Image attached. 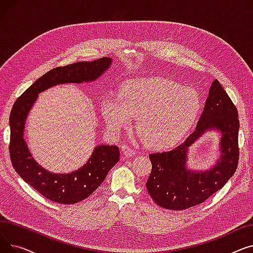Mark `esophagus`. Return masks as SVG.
<instances>
[{"mask_svg": "<svg viewBox=\"0 0 253 253\" xmlns=\"http://www.w3.org/2000/svg\"><path fill=\"white\" fill-rule=\"evenodd\" d=\"M122 152L126 157H132V156L135 155V151L133 149H131L129 145H127V144L122 145Z\"/></svg>", "mask_w": 253, "mask_h": 253, "instance_id": "esophagus-1", "label": "esophagus"}]
</instances>
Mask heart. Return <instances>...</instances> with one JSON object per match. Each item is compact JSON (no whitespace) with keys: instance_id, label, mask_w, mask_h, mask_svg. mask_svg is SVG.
I'll list each match as a JSON object with an SVG mask.
<instances>
[{"instance_id":"1","label":"heart","mask_w":253,"mask_h":253,"mask_svg":"<svg viewBox=\"0 0 253 253\" xmlns=\"http://www.w3.org/2000/svg\"><path fill=\"white\" fill-rule=\"evenodd\" d=\"M201 109L200 97L190 88L162 77L131 79L121 84L118 98L101 103V113L114 131L135 126L152 149H168L178 143L195 123Z\"/></svg>"}]
</instances>
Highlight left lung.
Wrapping results in <instances>:
<instances>
[{"mask_svg": "<svg viewBox=\"0 0 253 253\" xmlns=\"http://www.w3.org/2000/svg\"><path fill=\"white\" fill-rule=\"evenodd\" d=\"M235 104L217 80L212 82L196 130L185 141L169 152L151 154L152 171L147 190L156 204L166 209L183 210L203 203L220 190L238 166L239 119ZM222 135L221 157L208 170L187 167L188 148L206 130Z\"/></svg>", "mask_w": 253, "mask_h": 253, "instance_id": "obj_1", "label": "left lung"}]
</instances>
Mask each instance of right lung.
Here are the masks:
<instances>
[{"label":"right lung","mask_w":253,"mask_h":253,"mask_svg":"<svg viewBox=\"0 0 253 253\" xmlns=\"http://www.w3.org/2000/svg\"><path fill=\"white\" fill-rule=\"evenodd\" d=\"M111 64L112 58L102 57L53 69L26 89L11 110L9 153L12 165L26 183L53 202L75 204L89 197L120 160L119 148L99 144L81 168L70 173H53L39 165L30 153L23 138L26 118L41 92L58 84L92 82L108 71Z\"/></svg>","instance_id":"1"}]
</instances>
